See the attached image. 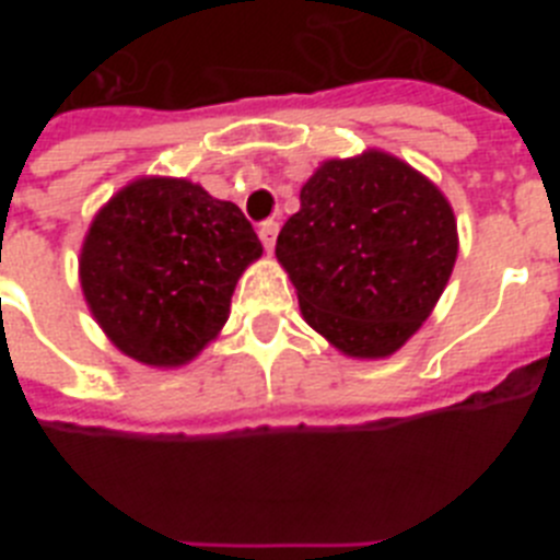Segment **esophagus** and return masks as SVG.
Returning a JSON list of instances; mask_svg holds the SVG:
<instances>
[{"mask_svg":"<svg viewBox=\"0 0 560 560\" xmlns=\"http://www.w3.org/2000/svg\"><path fill=\"white\" fill-rule=\"evenodd\" d=\"M277 232H280V224H277V221H264V224H260V230H257V235H260V244L266 246V252L275 249Z\"/></svg>","mask_w":560,"mask_h":560,"instance_id":"esophagus-1","label":"esophagus"}]
</instances>
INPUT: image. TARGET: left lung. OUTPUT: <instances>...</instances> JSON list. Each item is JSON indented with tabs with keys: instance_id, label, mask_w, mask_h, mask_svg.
Listing matches in <instances>:
<instances>
[{
	"instance_id": "left-lung-1",
	"label": "left lung",
	"mask_w": 560,
	"mask_h": 560,
	"mask_svg": "<svg viewBox=\"0 0 560 560\" xmlns=\"http://www.w3.org/2000/svg\"><path fill=\"white\" fill-rule=\"evenodd\" d=\"M457 249L443 190L393 153L368 148L316 167L275 255L316 334L350 359H387L429 319Z\"/></svg>"
}]
</instances>
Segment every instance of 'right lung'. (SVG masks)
Listing matches in <instances>:
<instances>
[{
  "label": "right lung",
  "mask_w": 560,
  "mask_h": 560,
  "mask_svg": "<svg viewBox=\"0 0 560 560\" xmlns=\"http://www.w3.org/2000/svg\"><path fill=\"white\" fill-rule=\"evenodd\" d=\"M260 255L237 205L212 199L196 182L140 176L95 212L78 277L114 348L173 370L221 334L232 291Z\"/></svg>",
  "instance_id": "right-lung-1"
}]
</instances>
